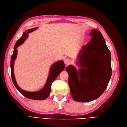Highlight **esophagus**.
<instances>
[{
	"label": "esophagus",
	"instance_id": "obj_1",
	"mask_svg": "<svg viewBox=\"0 0 127 127\" xmlns=\"http://www.w3.org/2000/svg\"><path fill=\"white\" fill-rule=\"evenodd\" d=\"M70 63H71V60L69 59H68V58H66V59H64V63L66 65L69 64H70Z\"/></svg>",
	"mask_w": 127,
	"mask_h": 127
}]
</instances>
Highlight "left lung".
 Listing matches in <instances>:
<instances>
[{
	"label": "left lung",
	"mask_w": 127,
	"mask_h": 127,
	"mask_svg": "<svg viewBox=\"0 0 127 127\" xmlns=\"http://www.w3.org/2000/svg\"><path fill=\"white\" fill-rule=\"evenodd\" d=\"M91 39L83 45L77 57L76 69L66 67L68 84L75 101L88 102L98 98L106 90L112 76L111 55L98 30H91Z\"/></svg>",
	"instance_id": "obj_1"
}]
</instances>
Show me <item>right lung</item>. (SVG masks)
<instances>
[{
	"label": "right lung",
	"instance_id": "add662e5",
	"mask_svg": "<svg viewBox=\"0 0 127 127\" xmlns=\"http://www.w3.org/2000/svg\"><path fill=\"white\" fill-rule=\"evenodd\" d=\"M37 28H33L26 30L25 32L23 33L22 37L20 38L15 43V45L14 47V51L11 59V76L12 81L14 84L16 88L18 89V91L22 94L24 96L27 98H29L32 100H45L50 95V92L51 90V85L53 82L56 79V78L58 76V75L64 69V64L63 60H59L57 61L56 63H54L51 65L50 68L49 76L47 78L45 84L44 86L40 89V90L37 91H28L24 90L20 88L15 80L14 73V64L15 60L18 55V48L20 45H21L28 38V34L30 32H32L33 31L36 30Z\"/></svg>",
	"mask_w": 127,
	"mask_h": 127
}]
</instances>
